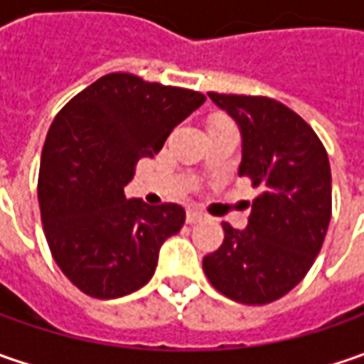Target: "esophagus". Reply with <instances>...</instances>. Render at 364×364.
<instances>
[{"label":"esophagus","instance_id":"obj_1","mask_svg":"<svg viewBox=\"0 0 364 364\" xmlns=\"http://www.w3.org/2000/svg\"><path fill=\"white\" fill-rule=\"evenodd\" d=\"M203 218H206V215H204L203 210H198V208H188L186 210V223H190V225H194V223H198Z\"/></svg>","mask_w":364,"mask_h":364}]
</instances>
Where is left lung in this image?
I'll return each instance as SVG.
<instances>
[{
    "mask_svg": "<svg viewBox=\"0 0 364 364\" xmlns=\"http://www.w3.org/2000/svg\"><path fill=\"white\" fill-rule=\"evenodd\" d=\"M208 97L239 123V176L251 180L259 196L245 231L223 223L225 241L203 259V269L223 296L263 306L298 286L322 249L332 215L328 154L314 129L275 99Z\"/></svg>",
    "mask_w": 364,
    "mask_h": 364,
    "instance_id": "8db88e82",
    "label": "left lung"
}]
</instances>
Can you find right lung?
Listing matches in <instances>:
<instances>
[{
    "mask_svg": "<svg viewBox=\"0 0 364 364\" xmlns=\"http://www.w3.org/2000/svg\"><path fill=\"white\" fill-rule=\"evenodd\" d=\"M204 101L198 91L111 73L54 117L38 203L50 253L82 294L113 300L151 279L161 243L182 229L186 213L174 203L127 200L123 186Z\"/></svg>",
    "mask_w": 364,
    "mask_h": 364,
    "instance_id": "right-lung-1",
    "label": "right lung"
}]
</instances>
